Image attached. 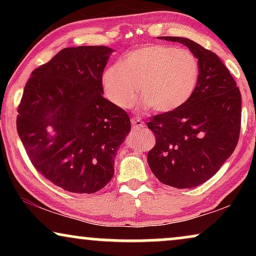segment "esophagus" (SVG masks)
I'll return each instance as SVG.
<instances>
[{
  "mask_svg": "<svg viewBox=\"0 0 256 256\" xmlns=\"http://www.w3.org/2000/svg\"><path fill=\"white\" fill-rule=\"evenodd\" d=\"M144 126H146L144 122H143L140 118L136 116L134 118H132V129H134V130H138V129L143 128Z\"/></svg>",
  "mask_w": 256,
  "mask_h": 256,
  "instance_id": "esophagus-1",
  "label": "esophagus"
}]
</instances>
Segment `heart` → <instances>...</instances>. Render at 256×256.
I'll return each mask as SVG.
<instances>
[{
  "instance_id": "obj_1",
  "label": "heart",
  "mask_w": 256,
  "mask_h": 256,
  "mask_svg": "<svg viewBox=\"0 0 256 256\" xmlns=\"http://www.w3.org/2000/svg\"><path fill=\"white\" fill-rule=\"evenodd\" d=\"M200 68L194 54L170 45L149 44L129 51L120 64L104 70L102 85L115 106L130 108L138 99L160 113L172 112L191 99Z\"/></svg>"
}]
</instances>
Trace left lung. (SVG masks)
Here are the masks:
<instances>
[{
    "instance_id": "obj_1",
    "label": "left lung",
    "mask_w": 256,
    "mask_h": 256,
    "mask_svg": "<svg viewBox=\"0 0 256 256\" xmlns=\"http://www.w3.org/2000/svg\"><path fill=\"white\" fill-rule=\"evenodd\" d=\"M188 48L200 74L191 99L172 112L150 118L156 144L148 164L157 180L177 188L198 186L214 176L239 141L241 94L214 52L183 37H162Z\"/></svg>"
}]
</instances>
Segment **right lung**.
I'll list each match as a JSON object with an SVG mask.
<instances>
[{"label": "right lung", "mask_w": 256, "mask_h": 256, "mask_svg": "<svg viewBox=\"0 0 256 256\" xmlns=\"http://www.w3.org/2000/svg\"><path fill=\"white\" fill-rule=\"evenodd\" d=\"M112 52L107 46L62 48L34 70L17 108V132L31 163L73 194H94L110 183L118 148L130 132L127 112L102 96Z\"/></svg>", "instance_id": "add662e5"}]
</instances>
